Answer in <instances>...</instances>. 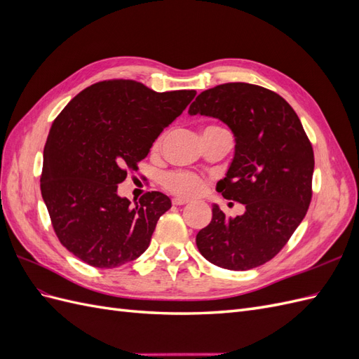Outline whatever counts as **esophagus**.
Here are the masks:
<instances>
[{"instance_id":"1","label":"esophagus","mask_w":359,"mask_h":359,"mask_svg":"<svg viewBox=\"0 0 359 359\" xmlns=\"http://www.w3.org/2000/svg\"><path fill=\"white\" fill-rule=\"evenodd\" d=\"M173 202V205H186V203H189L190 202V199H187V198H181V196H178V198H175L172 201Z\"/></svg>"}]
</instances>
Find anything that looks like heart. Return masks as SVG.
Segmentation results:
<instances>
[{"mask_svg": "<svg viewBox=\"0 0 359 359\" xmlns=\"http://www.w3.org/2000/svg\"><path fill=\"white\" fill-rule=\"evenodd\" d=\"M158 142H160V139L156 140L154 148L158 147ZM163 186L175 194H182V196H193V194H196L201 190L202 182H201V178L193 175V173L172 172V173H168V175H165V178H163Z\"/></svg>", "mask_w": 359, "mask_h": 359, "instance_id": "heart-1", "label": "heart"}]
</instances>
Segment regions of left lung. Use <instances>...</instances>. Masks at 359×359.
<instances>
[{
    "mask_svg": "<svg viewBox=\"0 0 359 359\" xmlns=\"http://www.w3.org/2000/svg\"><path fill=\"white\" fill-rule=\"evenodd\" d=\"M189 114L231 128L233 158L217 190L245 206L227 217L214 203L211 223L196 235L199 252L232 271L264 265L285 247L311 201L314 156L299 118L283 97L244 82L202 91Z\"/></svg>",
    "mask_w": 359,
    "mask_h": 359,
    "instance_id": "obj_1",
    "label": "left lung"
}]
</instances>
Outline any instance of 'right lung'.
<instances>
[{
	"mask_svg": "<svg viewBox=\"0 0 359 359\" xmlns=\"http://www.w3.org/2000/svg\"><path fill=\"white\" fill-rule=\"evenodd\" d=\"M196 91L156 93L136 81H103L81 91L53 121L43 151L41 198L61 244L95 268H116L149 245L170 199L147 193L139 203L118 194L163 128Z\"/></svg>",
	"mask_w": 359,
	"mask_h": 359,
	"instance_id": "right-lung-1",
	"label": "right lung"
}]
</instances>
